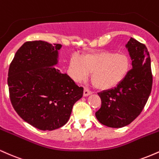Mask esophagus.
Instances as JSON below:
<instances>
[{
    "label": "esophagus",
    "mask_w": 159,
    "mask_h": 159,
    "mask_svg": "<svg viewBox=\"0 0 159 159\" xmlns=\"http://www.w3.org/2000/svg\"><path fill=\"white\" fill-rule=\"evenodd\" d=\"M90 94H92V92H91L90 90H87V89H84V97L90 96Z\"/></svg>",
    "instance_id": "obj_1"
}]
</instances>
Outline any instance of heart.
Masks as SVG:
<instances>
[{
    "label": "heart",
    "instance_id": "heart-1",
    "mask_svg": "<svg viewBox=\"0 0 159 159\" xmlns=\"http://www.w3.org/2000/svg\"><path fill=\"white\" fill-rule=\"evenodd\" d=\"M72 78L77 82L87 79L92 73L91 81L96 88L107 90L118 86L126 77L130 60L126 54L110 52L88 54L81 59L73 57L69 63Z\"/></svg>",
    "mask_w": 159,
    "mask_h": 159
}]
</instances>
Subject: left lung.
Here are the masks:
<instances>
[{
	"label": "left lung",
	"instance_id": "8db88e82",
	"mask_svg": "<svg viewBox=\"0 0 159 159\" xmlns=\"http://www.w3.org/2000/svg\"><path fill=\"white\" fill-rule=\"evenodd\" d=\"M125 48L132 68L119 85L98 93L102 106L96 112L99 123L107 127L122 128L135 120L148 100L152 85L151 60L145 45L130 38Z\"/></svg>",
	"mask_w": 159,
	"mask_h": 159
}]
</instances>
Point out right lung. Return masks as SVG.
<instances>
[{
	"label": "right lung",
	"instance_id": "right-lung-1",
	"mask_svg": "<svg viewBox=\"0 0 159 159\" xmlns=\"http://www.w3.org/2000/svg\"><path fill=\"white\" fill-rule=\"evenodd\" d=\"M62 45L27 42L16 53L8 72L11 103L22 119L36 129L52 131L68 122L79 87L55 66Z\"/></svg>",
	"mask_w": 159,
	"mask_h": 159
}]
</instances>
